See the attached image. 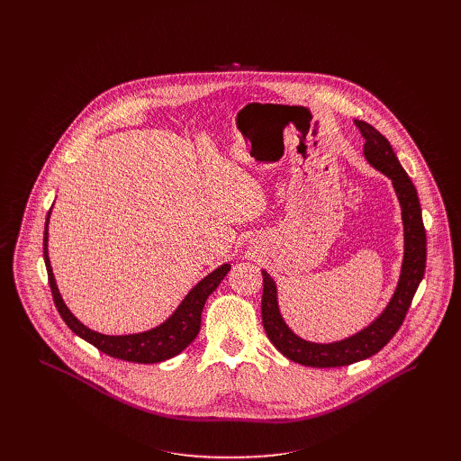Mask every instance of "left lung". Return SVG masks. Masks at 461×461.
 <instances>
[{
	"label": "left lung",
	"mask_w": 461,
	"mask_h": 461,
	"mask_svg": "<svg viewBox=\"0 0 461 461\" xmlns=\"http://www.w3.org/2000/svg\"><path fill=\"white\" fill-rule=\"evenodd\" d=\"M354 122L365 139L363 155L366 162L392 180V185L396 189L398 201L402 204V219L405 231V255L402 265V276L396 292H393L386 308L366 328H363L361 332L336 343H310L294 334L285 322L279 312L276 281L268 276V272L262 270V286L265 288H262L260 312L265 332L283 356L304 366H347L377 354L400 330V326L403 324L405 315L411 308L412 297L425 276L427 235L421 219L418 191L412 180L409 178L407 171L402 167L390 142L370 123L363 120Z\"/></svg>",
	"instance_id": "obj_1"
}]
</instances>
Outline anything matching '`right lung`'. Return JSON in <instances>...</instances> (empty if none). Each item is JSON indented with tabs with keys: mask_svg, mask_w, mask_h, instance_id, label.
I'll list each match as a JSON object with an SVG mask.
<instances>
[{
	"mask_svg": "<svg viewBox=\"0 0 461 461\" xmlns=\"http://www.w3.org/2000/svg\"><path fill=\"white\" fill-rule=\"evenodd\" d=\"M49 217H50V212L47 213L45 233H43V257H45V268H47V276H49V286H50L52 299H54V304H56L61 319L78 338L91 343L100 352H104L111 357L131 361V363L166 361V359L180 354L196 338V334H199V330H201V315H203L206 299L215 292V288L226 277V274L231 268L230 265L219 267L215 272H212L208 277H204L194 288H191V292L184 297V301L178 304V308L173 312V315L167 321H164L162 324H158L157 328H151V330H148V332L129 334V336H104V334L91 330V328H87L86 324H82L71 313V310L65 306V303L58 292L54 274L50 268L49 253H47Z\"/></svg>",
	"mask_w": 461,
	"mask_h": 461,
	"instance_id": "1",
	"label": "right lung"
}]
</instances>
